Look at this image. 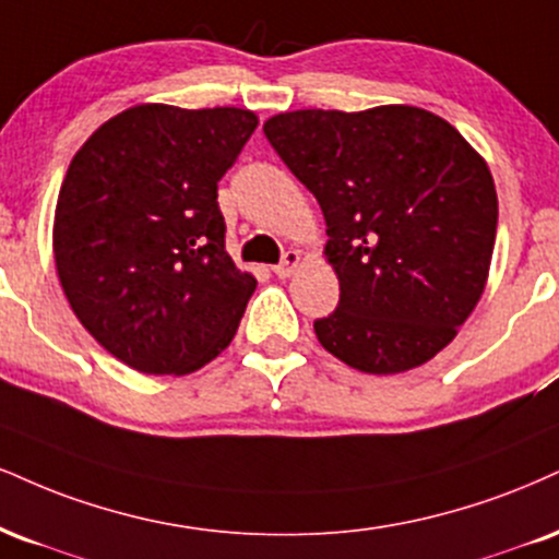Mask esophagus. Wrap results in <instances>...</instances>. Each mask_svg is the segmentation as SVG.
<instances>
[{
    "label": "esophagus",
    "mask_w": 559,
    "mask_h": 559,
    "mask_svg": "<svg viewBox=\"0 0 559 559\" xmlns=\"http://www.w3.org/2000/svg\"><path fill=\"white\" fill-rule=\"evenodd\" d=\"M299 262H301V252L299 250H288V252H284V260H281L278 265L273 267V273L278 275V278H292L294 271L299 267Z\"/></svg>",
    "instance_id": "34e87169"
}]
</instances>
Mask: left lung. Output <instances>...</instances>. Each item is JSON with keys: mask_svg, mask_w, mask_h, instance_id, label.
Listing matches in <instances>:
<instances>
[{"mask_svg": "<svg viewBox=\"0 0 559 559\" xmlns=\"http://www.w3.org/2000/svg\"><path fill=\"white\" fill-rule=\"evenodd\" d=\"M262 130L325 215L341 301L314 320L322 348L367 374L432 359L489 278L497 192L487 160L453 124L408 104L286 111Z\"/></svg>", "mask_w": 559, "mask_h": 559, "instance_id": "8db88e82", "label": "left lung"}]
</instances>
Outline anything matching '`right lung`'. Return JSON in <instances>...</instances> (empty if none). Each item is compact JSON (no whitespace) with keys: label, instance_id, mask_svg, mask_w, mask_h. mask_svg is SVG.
I'll use <instances>...</instances> for the list:
<instances>
[{"label":"right lung","instance_id":"add662e5","mask_svg":"<svg viewBox=\"0 0 559 559\" xmlns=\"http://www.w3.org/2000/svg\"><path fill=\"white\" fill-rule=\"evenodd\" d=\"M258 127L237 106L138 104L72 158L53 262L72 312L145 374H190L231 344L254 286L226 252L218 181Z\"/></svg>","mask_w":559,"mask_h":559}]
</instances>
